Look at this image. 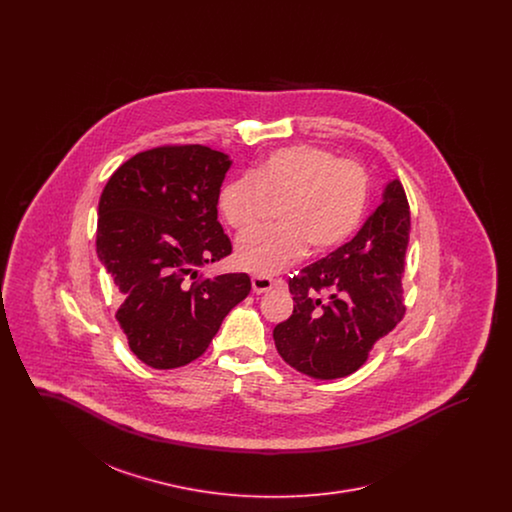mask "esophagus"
<instances>
[{"label": "esophagus", "instance_id": "1", "mask_svg": "<svg viewBox=\"0 0 512 512\" xmlns=\"http://www.w3.org/2000/svg\"><path fill=\"white\" fill-rule=\"evenodd\" d=\"M278 282L272 280L270 276H263V274H253L251 276V286H253V292L265 293L268 290H272Z\"/></svg>", "mask_w": 512, "mask_h": 512}]
</instances>
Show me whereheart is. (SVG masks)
Returning <instances> with one entry per match:
<instances>
[{"label":"heart","instance_id":"b5f03b06","mask_svg":"<svg viewBox=\"0 0 512 512\" xmlns=\"http://www.w3.org/2000/svg\"><path fill=\"white\" fill-rule=\"evenodd\" d=\"M368 201V176L353 159H338L328 147H280L249 172L220 188V217L247 232L278 205L280 224L257 228L240 238L236 259L242 267L272 274L301 259L311 245L326 253L343 244L359 226Z\"/></svg>","mask_w":512,"mask_h":512}]
</instances>
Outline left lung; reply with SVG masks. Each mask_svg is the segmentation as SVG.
I'll list each match as a JSON object with an SVG mask.
<instances>
[{"mask_svg": "<svg viewBox=\"0 0 512 512\" xmlns=\"http://www.w3.org/2000/svg\"><path fill=\"white\" fill-rule=\"evenodd\" d=\"M411 211L399 180L357 236L288 280L292 317L272 336L280 357L318 378H343L365 365L374 343L405 315V253Z\"/></svg>", "mask_w": 512, "mask_h": 512, "instance_id": "1", "label": "left lung"}]
</instances>
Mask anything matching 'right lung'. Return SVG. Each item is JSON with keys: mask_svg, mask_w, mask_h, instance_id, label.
Returning a JSON list of instances; mask_svg holds the SVG:
<instances>
[{"mask_svg": "<svg viewBox=\"0 0 512 512\" xmlns=\"http://www.w3.org/2000/svg\"><path fill=\"white\" fill-rule=\"evenodd\" d=\"M232 161L199 144L140 151L99 197L98 257L121 292L117 320L130 351L167 370L205 353L224 317L251 290L245 272L203 278L232 253L217 199Z\"/></svg>", "mask_w": 512, "mask_h": 512, "instance_id": "1", "label": "right lung"}]
</instances>
